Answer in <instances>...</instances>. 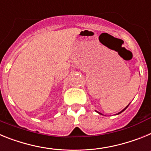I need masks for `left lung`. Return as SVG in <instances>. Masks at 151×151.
I'll return each instance as SVG.
<instances>
[{"label":"left lung","mask_w":151,"mask_h":151,"mask_svg":"<svg viewBox=\"0 0 151 151\" xmlns=\"http://www.w3.org/2000/svg\"><path fill=\"white\" fill-rule=\"evenodd\" d=\"M128 106H126V107H125V108H124V109H123V110H122V112H119V114H120V113H121V112H123V111H124V110H125V109H127V108H128ZM99 114H101V113H99Z\"/></svg>","instance_id":"obj_1"}]
</instances>
